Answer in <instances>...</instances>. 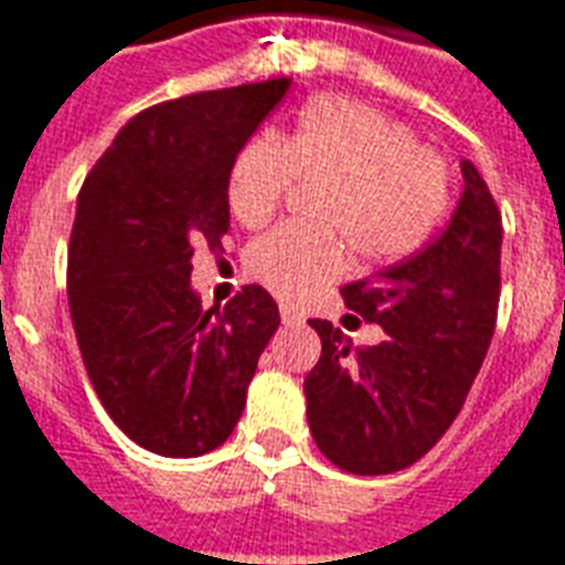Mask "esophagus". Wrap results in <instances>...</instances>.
<instances>
[{"label": "esophagus", "instance_id": "obj_1", "mask_svg": "<svg viewBox=\"0 0 565 565\" xmlns=\"http://www.w3.org/2000/svg\"><path fill=\"white\" fill-rule=\"evenodd\" d=\"M279 319H282L286 328H295V324H303V312L295 310L291 303H282V307H279Z\"/></svg>", "mask_w": 565, "mask_h": 565}]
</instances>
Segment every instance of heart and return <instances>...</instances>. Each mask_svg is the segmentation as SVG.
<instances>
[{
    "instance_id": "heart-1",
    "label": "heart",
    "mask_w": 565,
    "mask_h": 565,
    "mask_svg": "<svg viewBox=\"0 0 565 565\" xmlns=\"http://www.w3.org/2000/svg\"><path fill=\"white\" fill-rule=\"evenodd\" d=\"M295 177L324 183L316 222L328 228L279 225L246 253L249 274L291 300L343 274L345 243L337 231L361 258L394 262L422 246L448 204L446 162L415 141L406 122L343 96L310 102L288 141L265 131L243 143L228 171L234 220L265 225Z\"/></svg>"
}]
</instances>
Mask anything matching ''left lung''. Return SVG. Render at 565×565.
Listing matches in <instances>:
<instances>
[{"mask_svg": "<svg viewBox=\"0 0 565 565\" xmlns=\"http://www.w3.org/2000/svg\"><path fill=\"white\" fill-rule=\"evenodd\" d=\"M460 174L463 192L446 232L413 258L343 288L345 307L385 331L382 343L352 349L340 328L310 319L322 358L303 379L307 422L319 451L345 472L413 467L451 427L488 355L502 220L479 168L463 159Z\"/></svg>", "mask_w": 565, "mask_h": 565, "instance_id": "1", "label": "left lung"}]
</instances>
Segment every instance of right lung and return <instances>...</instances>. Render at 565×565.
Segmentation results:
<instances>
[{
  "mask_svg": "<svg viewBox=\"0 0 565 565\" xmlns=\"http://www.w3.org/2000/svg\"><path fill=\"white\" fill-rule=\"evenodd\" d=\"M291 81L213 89L131 117L86 174L68 243V307L98 401L131 443L201 457L237 427L277 300L243 286L201 307L192 255L232 228L234 156Z\"/></svg>",
  "mask_w": 565,
  "mask_h": 565,
  "instance_id": "1",
  "label": "right lung"
}]
</instances>
